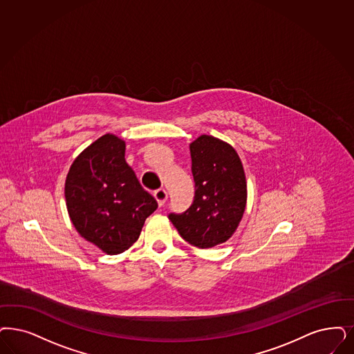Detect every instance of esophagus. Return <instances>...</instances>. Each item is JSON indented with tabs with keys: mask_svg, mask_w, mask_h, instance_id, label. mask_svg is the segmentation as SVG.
Wrapping results in <instances>:
<instances>
[{
	"mask_svg": "<svg viewBox=\"0 0 354 354\" xmlns=\"http://www.w3.org/2000/svg\"><path fill=\"white\" fill-rule=\"evenodd\" d=\"M153 196L156 198L158 206H162L167 202V199H168V193H167L165 189H158V190L153 193Z\"/></svg>",
	"mask_w": 354,
	"mask_h": 354,
	"instance_id": "34e87169",
	"label": "esophagus"
}]
</instances>
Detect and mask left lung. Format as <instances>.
Listing matches in <instances>:
<instances>
[{"instance_id":"left-lung-1","label":"left lung","mask_w":354,"mask_h":354,"mask_svg":"<svg viewBox=\"0 0 354 354\" xmlns=\"http://www.w3.org/2000/svg\"><path fill=\"white\" fill-rule=\"evenodd\" d=\"M194 201L183 214L169 219L189 244L212 248L235 234L247 206V178L235 148L211 135H201L190 145Z\"/></svg>"}]
</instances>
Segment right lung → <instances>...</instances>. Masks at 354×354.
<instances>
[{
  "instance_id": "obj_1",
  "label": "right lung",
  "mask_w": 354,
  "mask_h": 354,
  "mask_svg": "<svg viewBox=\"0 0 354 354\" xmlns=\"http://www.w3.org/2000/svg\"><path fill=\"white\" fill-rule=\"evenodd\" d=\"M126 142L106 133L86 147L66 174V209L76 231L106 254H118L139 239L158 202L145 192L124 158Z\"/></svg>"
}]
</instances>
